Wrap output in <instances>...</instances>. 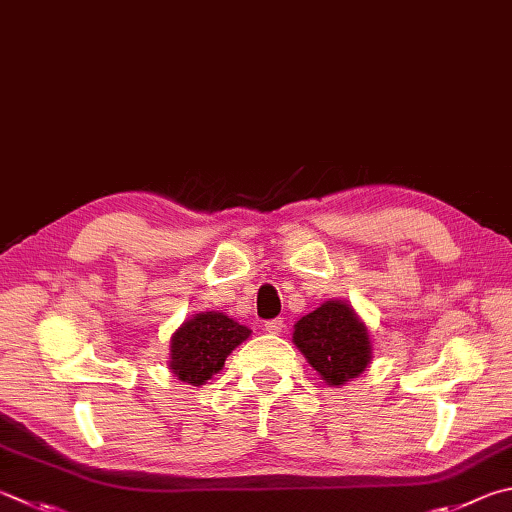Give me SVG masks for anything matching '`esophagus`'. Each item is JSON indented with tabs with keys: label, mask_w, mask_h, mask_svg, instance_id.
I'll use <instances>...</instances> for the list:
<instances>
[{
	"label": "esophagus",
	"mask_w": 512,
	"mask_h": 512,
	"mask_svg": "<svg viewBox=\"0 0 512 512\" xmlns=\"http://www.w3.org/2000/svg\"><path fill=\"white\" fill-rule=\"evenodd\" d=\"M284 327H286L284 318H275V320H268V322L264 324V331H266V333H273V336H277V333H282Z\"/></svg>",
	"instance_id": "esophagus-1"
}]
</instances>
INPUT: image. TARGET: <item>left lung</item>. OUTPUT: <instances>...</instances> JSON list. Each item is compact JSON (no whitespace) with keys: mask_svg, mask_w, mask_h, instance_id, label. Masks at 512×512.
I'll return each mask as SVG.
<instances>
[{"mask_svg":"<svg viewBox=\"0 0 512 512\" xmlns=\"http://www.w3.org/2000/svg\"><path fill=\"white\" fill-rule=\"evenodd\" d=\"M293 342L329 385L360 376L371 358L365 324L345 302H324L295 324Z\"/></svg>","mask_w":512,"mask_h":512,"instance_id":"8db88e82","label":"left lung"}]
</instances>
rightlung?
Instances as JSON below:
<instances>
[{
  "label": "right lung",
  "instance_id": "add662e5",
  "mask_svg": "<svg viewBox=\"0 0 512 512\" xmlns=\"http://www.w3.org/2000/svg\"><path fill=\"white\" fill-rule=\"evenodd\" d=\"M248 336V327L224 313H197L172 336L170 367L174 376L188 385H203Z\"/></svg>",
  "mask_w": 512,
  "mask_h": 512
}]
</instances>
